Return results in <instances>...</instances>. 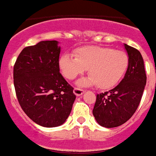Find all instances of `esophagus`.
<instances>
[{"mask_svg": "<svg viewBox=\"0 0 156 156\" xmlns=\"http://www.w3.org/2000/svg\"><path fill=\"white\" fill-rule=\"evenodd\" d=\"M73 92L74 94L76 95V96H80L82 94H84V90L81 89H79V88H75Z\"/></svg>", "mask_w": 156, "mask_h": 156, "instance_id": "esophagus-1", "label": "esophagus"}]
</instances>
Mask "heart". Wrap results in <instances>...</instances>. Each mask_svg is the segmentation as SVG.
Masks as SVG:
<instances>
[{
    "instance_id": "b5f03b06",
    "label": "heart",
    "mask_w": 156,
    "mask_h": 156,
    "mask_svg": "<svg viewBox=\"0 0 156 156\" xmlns=\"http://www.w3.org/2000/svg\"><path fill=\"white\" fill-rule=\"evenodd\" d=\"M75 55L63 54L59 66L64 76L69 80L75 79L88 70L90 76L79 80L77 85L80 86L97 85L100 89H110L120 82L129 66L126 52L111 47L84 46L77 49Z\"/></svg>"
}]
</instances>
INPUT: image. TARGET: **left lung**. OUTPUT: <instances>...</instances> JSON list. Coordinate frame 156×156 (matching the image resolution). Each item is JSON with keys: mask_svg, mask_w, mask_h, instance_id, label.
<instances>
[{"mask_svg": "<svg viewBox=\"0 0 156 156\" xmlns=\"http://www.w3.org/2000/svg\"><path fill=\"white\" fill-rule=\"evenodd\" d=\"M129 66L123 80L114 89L96 96L93 115L100 126L117 127L126 123L136 112L146 84L144 61L140 52L124 44Z\"/></svg>", "mask_w": 156, "mask_h": 156, "instance_id": "8db88e82", "label": "left lung"}]
</instances>
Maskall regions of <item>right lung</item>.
Listing matches in <instances>:
<instances>
[{"label": "right lung", "instance_id": "add662e5", "mask_svg": "<svg viewBox=\"0 0 156 156\" xmlns=\"http://www.w3.org/2000/svg\"><path fill=\"white\" fill-rule=\"evenodd\" d=\"M61 46L45 41L27 46L14 66V86L20 105L39 126L56 127L65 123L76 100L73 88L60 73Z\"/></svg>", "mask_w": 156, "mask_h": 156}]
</instances>
